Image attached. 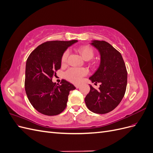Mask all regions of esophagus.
Wrapping results in <instances>:
<instances>
[{
    "label": "esophagus",
    "instance_id": "esophagus-1",
    "mask_svg": "<svg viewBox=\"0 0 153 153\" xmlns=\"http://www.w3.org/2000/svg\"><path fill=\"white\" fill-rule=\"evenodd\" d=\"M75 86L76 87V88H79L80 85V84H75Z\"/></svg>",
    "mask_w": 153,
    "mask_h": 153
}]
</instances>
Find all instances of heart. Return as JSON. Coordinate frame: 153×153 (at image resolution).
Instances as JSON below:
<instances>
[{"label":"heart","mask_w":153,"mask_h":153,"mask_svg":"<svg viewBox=\"0 0 153 153\" xmlns=\"http://www.w3.org/2000/svg\"><path fill=\"white\" fill-rule=\"evenodd\" d=\"M78 52L83 57V59L89 61L94 56V51L92 48L88 46H82L77 49ZM69 52L68 50L65 51L62 55L61 63L65 64L67 62ZM87 71L84 68H72L66 71L65 76L66 79L73 83H78L82 80V78L87 75Z\"/></svg>","instance_id":"obj_1"}]
</instances>
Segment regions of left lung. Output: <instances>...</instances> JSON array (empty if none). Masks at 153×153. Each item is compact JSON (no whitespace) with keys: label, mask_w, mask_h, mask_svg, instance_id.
<instances>
[{"label":"left lung","mask_w":153,"mask_h":153,"mask_svg":"<svg viewBox=\"0 0 153 153\" xmlns=\"http://www.w3.org/2000/svg\"><path fill=\"white\" fill-rule=\"evenodd\" d=\"M91 45L99 51L100 65L89 79L95 85L100 83L99 89L90 85L85 96L87 108L95 114H104L113 110L121 102L127 85L128 74L122 55L105 41H92Z\"/></svg>","instance_id":"left-lung-1"}]
</instances>
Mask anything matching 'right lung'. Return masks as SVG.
<instances>
[{
    "mask_svg": "<svg viewBox=\"0 0 153 153\" xmlns=\"http://www.w3.org/2000/svg\"><path fill=\"white\" fill-rule=\"evenodd\" d=\"M77 41H47L39 45L27 58L25 92L31 105L41 114L49 116L61 114L66 107L69 91L76 89L65 80L57 85L52 82V78L61 68L64 52Z\"/></svg>",
    "mask_w": 153,
    "mask_h": 153,
    "instance_id": "right-lung-1",
    "label": "right lung"
}]
</instances>
